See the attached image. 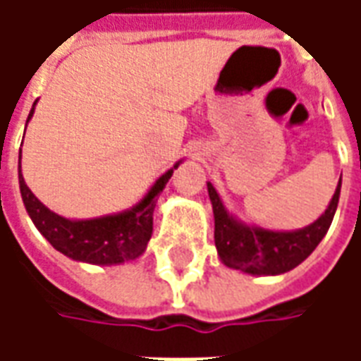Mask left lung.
<instances>
[{"label": "left lung", "instance_id": "8db88e82", "mask_svg": "<svg viewBox=\"0 0 361 361\" xmlns=\"http://www.w3.org/2000/svg\"><path fill=\"white\" fill-rule=\"evenodd\" d=\"M341 183L336 185L326 211L313 224L292 232H276L261 226H250L226 211L212 183H207L214 212V243L220 261L230 269L269 276L292 271L310 257L334 219L341 197Z\"/></svg>", "mask_w": 361, "mask_h": 361}]
</instances>
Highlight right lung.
<instances>
[{"mask_svg":"<svg viewBox=\"0 0 361 361\" xmlns=\"http://www.w3.org/2000/svg\"><path fill=\"white\" fill-rule=\"evenodd\" d=\"M36 106V102H35ZM35 106L28 114L27 123L35 114ZM181 164L176 162L173 168L162 173L149 193L139 203L118 214H106L98 219L71 220L51 212L38 197L28 189L20 173L19 152V188L23 203L28 216L32 219L38 232L54 245V250L63 253L73 261H82L90 265H121L126 261L141 257L152 234V212L158 195L162 193L173 170Z\"/></svg>","mask_w":361,"mask_h":361,"instance_id":"obj_1","label":"right lung"}]
</instances>
